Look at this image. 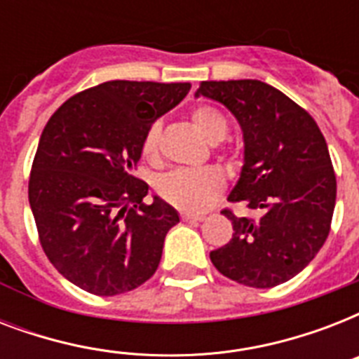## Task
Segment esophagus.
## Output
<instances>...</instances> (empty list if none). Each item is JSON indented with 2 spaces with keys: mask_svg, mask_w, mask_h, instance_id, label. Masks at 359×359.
Listing matches in <instances>:
<instances>
[{
  "mask_svg": "<svg viewBox=\"0 0 359 359\" xmlns=\"http://www.w3.org/2000/svg\"><path fill=\"white\" fill-rule=\"evenodd\" d=\"M182 222H190V224H197V222H203L205 216L203 214H190V212H182L180 214Z\"/></svg>",
  "mask_w": 359,
  "mask_h": 359,
  "instance_id": "esophagus-1",
  "label": "esophagus"
}]
</instances>
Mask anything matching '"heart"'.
<instances>
[{"label": "heart", "instance_id": "1", "mask_svg": "<svg viewBox=\"0 0 359 359\" xmlns=\"http://www.w3.org/2000/svg\"><path fill=\"white\" fill-rule=\"evenodd\" d=\"M191 121L199 134L210 143H218L229 132L225 115L210 106H199L191 111ZM160 140V124H152L143 135L141 151L145 156H154ZM158 194L168 203L188 212H201L212 205L224 188V179L216 169H175L158 179Z\"/></svg>", "mask_w": 359, "mask_h": 359}]
</instances>
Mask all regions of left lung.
<instances>
[{
	"label": "left lung",
	"mask_w": 359,
	"mask_h": 359,
	"mask_svg": "<svg viewBox=\"0 0 359 359\" xmlns=\"http://www.w3.org/2000/svg\"><path fill=\"white\" fill-rule=\"evenodd\" d=\"M196 97L224 104L238 121L244 163L227 199L259 212L251 219L224 210L235 233L210 251V261L245 287L285 283L328 238L337 184L323 132L306 109L264 81H203Z\"/></svg>",
	"instance_id": "obj_1"
}]
</instances>
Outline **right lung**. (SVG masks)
I'll return each mask as SVG.
<instances>
[{
  "label": "right lung",
  "instance_id": "obj_1",
  "mask_svg": "<svg viewBox=\"0 0 359 359\" xmlns=\"http://www.w3.org/2000/svg\"><path fill=\"white\" fill-rule=\"evenodd\" d=\"M190 83L106 81L69 98L42 130L29 177L39 238L57 272L98 296L137 289L156 272L179 212L135 179L141 141Z\"/></svg>",
  "mask_w": 359,
  "mask_h": 359
}]
</instances>
